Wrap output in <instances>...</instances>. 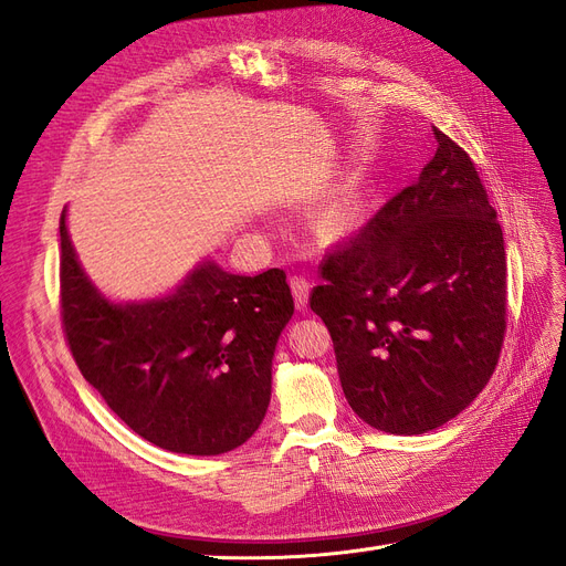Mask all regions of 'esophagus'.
I'll use <instances>...</instances> for the list:
<instances>
[{"label":"esophagus","mask_w":566,"mask_h":566,"mask_svg":"<svg viewBox=\"0 0 566 566\" xmlns=\"http://www.w3.org/2000/svg\"><path fill=\"white\" fill-rule=\"evenodd\" d=\"M290 287H293V297H295V306L300 312L306 310V304H310V281H306L304 276H293L290 279Z\"/></svg>","instance_id":"34e87169"}]
</instances>
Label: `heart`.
<instances>
[{
  "label": "heart",
  "instance_id": "1",
  "mask_svg": "<svg viewBox=\"0 0 566 566\" xmlns=\"http://www.w3.org/2000/svg\"><path fill=\"white\" fill-rule=\"evenodd\" d=\"M331 221H335V219H331Z\"/></svg>",
  "mask_w": 566,
  "mask_h": 566
}]
</instances>
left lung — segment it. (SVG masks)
Here are the masks:
<instances>
[{
	"label": "left lung",
	"instance_id": "8db88e82",
	"mask_svg": "<svg viewBox=\"0 0 566 566\" xmlns=\"http://www.w3.org/2000/svg\"><path fill=\"white\" fill-rule=\"evenodd\" d=\"M432 132L418 181L323 256L310 297L352 410L389 434L430 432L465 410L505 337L499 214L472 158Z\"/></svg>",
	"mask_w": 566,
	"mask_h": 566
}]
</instances>
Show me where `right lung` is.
Here are the masks:
<instances>
[{
	"label": "right lung",
	"instance_id": "obj_1",
	"mask_svg": "<svg viewBox=\"0 0 566 566\" xmlns=\"http://www.w3.org/2000/svg\"><path fill=\"white\" fill-rule=\"evenodd\" d=\"M61 321L80 373L156 447L219 455L245 443L271 399V358L295 302L285 271L235 276L214 262L172 295L113 304L82 271L61 214Z\"/></svg>",
	"mask_w": 566,
	"mask_h": 566
}]
</instances>
